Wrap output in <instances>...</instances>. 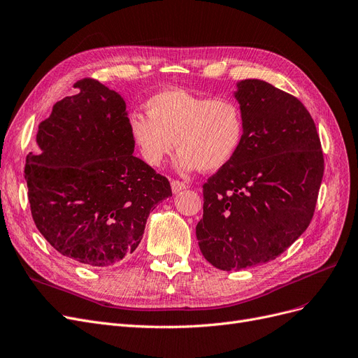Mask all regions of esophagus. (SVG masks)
I'll return each instance as SVG.
<instances>
[{
	"instance_id": "1",
	"label": "esophagus",
	"mask_w": 358,
	"mask_h": 358,
	"mask_svg": "<svg viewBox=\"0 0 358 358\" xmlns=\"http://www.w3.org/2000/svg\"><path fill=\"white\" fill-rule=\"evenodd\" d=\"M171 187H172V192H174V193H178V192H181V190L186 189L187 186H186V182L178 181V180H172V181H171Z\"/></svg>"
}]
</instances>
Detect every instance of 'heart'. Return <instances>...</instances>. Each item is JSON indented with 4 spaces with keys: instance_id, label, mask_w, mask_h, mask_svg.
<instances>
[{
    "instance_id": "1",
    "label": "heart",
    "mask_w": 358,
    "mask_h": 358,
    "mask_svg": "<svg viewBox=\"0 0 358 358\" xmlns=\"http://www.w3.org/2000/svg\"><path fill=\"white\" fill-rule=\"evenodd\" d=\"M145 115L128 121L129 136L150 166H159L177 148L184 171H217L239 152L245 137L242 106L230 97L192 94L172 88L145 103Z\"/></svg>"
}]
</instances>
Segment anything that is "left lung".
<instances>
[{
  "instance_id": "1",
  "label": "left lung",
  "mask_w": 358,
  "mask_h": 358,
  "mask_svg": "<svg viewBox=\"0 0 358 358\" xmlns=\"http://www.w3.org/2000/svg\"><path fill=\"white\" fill-rule=\"evenodd\" d=\"M245 116L239 152L203 184L196 237L214 267L242 270L275 259L307 230L324 159L310 112L261 79L234 92Z\"/></svg>"
}]
</instances>
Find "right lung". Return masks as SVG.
<instances>
[{
    "label": "right lung",
    "instance_id": "obj_1",
    "mask_svg": "<svg viewBox=\"0 0 358 358\" xmlns=\"http://www.w3.org/2000/svg\"><path fill=\"white\" fill-rule=\"evenodd\" d=\"M39 124L24 180L35 226L62 255L109 267L141 242L150 210L172 196L166 177L134 155L124 99L96 79Z\"/></svg>",
    "mask_w": 358,
    "mask_h": 358
}]
</instances>
